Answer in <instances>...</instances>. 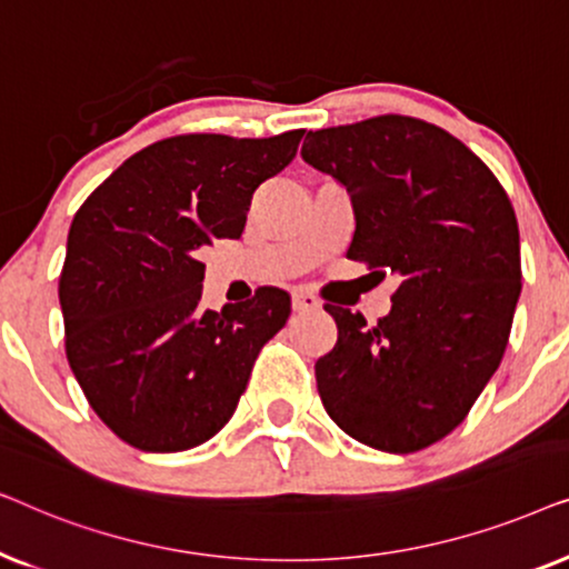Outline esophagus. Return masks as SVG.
<instances>
[{
  "label": "esophagus",
  "mask_w": 569,
  "mask_h": 569,
  "mask_svg": "<svg viewBox=\"0 0 569 569\" xmlns=\"http://www.w3.org/2000/svg\"><path fill=\"white\" fill-rule=\"evenodd\" d=\"M292 308L298 310V313H306V310H318V308H321V302H318L316 295H310L306 290H295L292 292Z\"/></svg>",
  "instance_id": "obj_1"
}]
</instances>
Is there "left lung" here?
Returning a JSON list of instances; mask_svg holds the SVG:
<instances>
[{"label":"left lung","mask_w":569,"mask_h":569,"mask_svg":"<svg viewBox=\"0 0 569 569\" xmlns=\"http://www.w3.org/2000/svg\"><path fill=\"white\" fill-rule=\"evenodd\" d=\"M306 139L302 160L352 197L349 259L399 277L376 326L326 306L339 337L316 362L318 393L349 438L415 453L463 422L502 360L520 298L516 212L435 123L388 113Z\"/></svg>","instance_id":"8db88e82"}]
</instances>
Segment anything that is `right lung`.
Returning <instances> with one entry per match:
<instances>
[{"label":"right lung","mask_w":569,"mask_h":569,"mask_svg":"<svg viewBox=\"0 0 569 569\" xmlns=\"http://www.w3.org/2000/svg\"><path fill=\"white\" fill-rule=\"evenodd\" d=\"M306 129L269 139L181 134L113 170L74 214L59 279L67 360L96 415L147 453L197 448L228 425L290 295L201 310V248L240 238L253 191Z\"/></svg>","instance_id":"right-lung-1"}]
</instances>
